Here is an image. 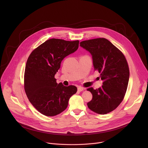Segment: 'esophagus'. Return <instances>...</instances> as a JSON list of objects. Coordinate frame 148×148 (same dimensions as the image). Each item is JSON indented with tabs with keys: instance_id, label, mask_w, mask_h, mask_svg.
Wrapping results in <instances>:
<instances>
[{
	"instance_id": "1",
	"label": "esophagus",
	"mask_w": 148,
	"mask_h": 148,
	"mask_svg": "<svg viewBox=\"0 0 148 148\" xmlns=\"http://www.w3.org/2000/svg\"><path fill=\"white\" fill-rule=\"evenodd\" d=\"M77 89H78V91H79V92H80V91H83V90H84V88H83L82 87H78Z\"/></svg>"
}]
</instances>
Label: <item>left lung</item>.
Listing matches in <instances>:
<instances>
[{"mask_svg":"<svg viewBox=\"0 0 148 148\" xmlns=\"http://www.w3.org/2000/svg\"><path fill=\"white\" fill-rule=\"evenodd\" d=\"M80 46L91 54L94 70L101 73L103 81L99 88L87 89L92 95L87 106L95 113L107 114L124 98L130 78L128 62L122 51L105 38L82 41Z\"/></svg>","mask_w":148,"mask_h":148,"instance_id":"8db88e82","label":"left lung"}]
</instances>
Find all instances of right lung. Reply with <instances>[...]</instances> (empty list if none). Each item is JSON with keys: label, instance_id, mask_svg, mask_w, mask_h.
<instances>
[{"label": "right lung", "instance_id": "right-lung-1", "mask_svg": "<svg viewBox=\"0 0 148 148\" xmlns=\"http://www.w3.org/2000/svg\"><path fill=\"white\" fill-rule=\"evenodd\" d=\"M79 41L51 38L35 49L28 57L24 88L33 107L41 114L53 116L64 111L70 98L76 93L74 86L57 84L54 75L62 60L75 51Z\"/></svg>", "mask_w": 148, "mask_h": 148}]
</instances>
